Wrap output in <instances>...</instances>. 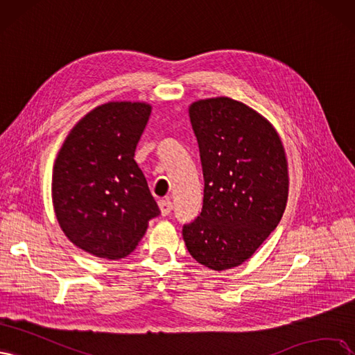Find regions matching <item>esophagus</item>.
Returning a JSON list of instances; mask_svg holds the SVG:
<instances>
[{
	"mask_svg": "<svg viewBox=\"0 0 355 355\" xmlns=\"http://www.w3.org/2000/svg\"><path fill=\"white\" fill-rule=\"evenodd\" d=\"M157 205H159V209H161V214L164 216L169 215L171 211H173V203H171L169 199H161L157 202Z\"/></svg>",
	"mask_w": 355,
	"mask_h": 355,
	"instance_id": "34e87169",
	"label": "esophagus"
}]
</instances>
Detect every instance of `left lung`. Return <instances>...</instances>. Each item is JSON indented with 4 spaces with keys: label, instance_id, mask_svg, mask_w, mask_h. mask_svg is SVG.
I'll list each match as a JSON object with an SVG mask.
<instances>
[{
    "label": "left lung",
    "instance_id": "obj_1",
    "mask_svg": "<svg viewBox=\"0 0 355 355\" xmlns=\"http://www.w3.org/2000/svg\"><path fill=\"white\" fill-rule=\"evenodd\" d=\"M189 116L203 171V208L182 228L190 255L224 271L243 264L282 220L288 159L268 119L230 97L193 101Z\"/></svg>",
    "mask_w": 355,
    "mask_h": 355
}]
</instances>
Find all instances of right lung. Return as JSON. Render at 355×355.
Instances as JSON below:
<instances>
[{
  "instance_id": "right-lung-1",
  "label": "right lung",
  "mask_w": 355,
  "mask_h": 355,
  "mask_svg": "<svg viewBox=\"0 0 355 355\" xmlns=\"http://www.w3.org/2000/svg\"><path fill=\"white\" fill-rule=\"evenodd\" d=\"M150 113L144 101H107L76 122L57 153L54 214L84 252L105 259L130 255L161 212L134 161Z\"/></svg>"
}]
</instances>
